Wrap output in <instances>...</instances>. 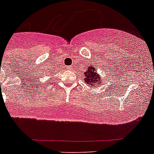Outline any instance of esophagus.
Segmentation results:
<instances>
[{
  "label": "esophagus",
  "instance_id": "esophagus-1",
  "mask_svg": "<svg viewBox=\"0 0 154 154\" xmlns=\"http://www.w3.org/2000/svg\"><path fill=\"white\" fill-rule=\"evenodd\" d=\"M71 69H72V67H71V66H68V70H69V71H70V70H71Z\"/></svg>",
  "mask_w": 154,
  "mask_h": 154
}]
</instances>
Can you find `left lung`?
I'll return each mask as SVG.
<instances>
[{"label":"left lung","mask_w":154,"mask_h":154,"mask_svg":"<svg viewBox=\"0 0 154 154\" xmlns=\"http://www.w3.org/2000/svg\"><path fill=\"white\" fill-rule=\"evenodd\" d=\"M84 80L85 82L89 86V87H96L98 85L104 83L106 79H104V80H103V79L100 78L99 74H97V68L89 66L86 71V73H85Z\"/></svg>","instance_id":"left-lung-1"}]
</instances>
